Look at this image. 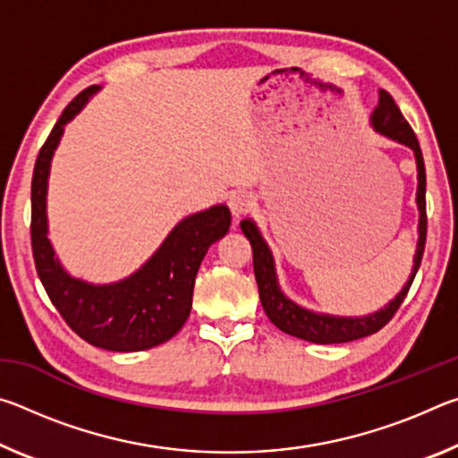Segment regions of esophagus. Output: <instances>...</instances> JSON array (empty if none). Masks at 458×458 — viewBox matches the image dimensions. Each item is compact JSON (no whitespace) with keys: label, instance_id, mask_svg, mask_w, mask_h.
Listing matches in <instances>:
<instances>
[{"label":"esophagus","instance_id":"obj_1","mask_svg":"<svg viewBox=\"0 0 458 458\" xmlns=\"http://www.w3.org/2000/svg\"><path fill=\"white\" fill-rule=\"evenodd\" d=\"M228 208H230L232 216H234V218L238 220V218H242V216H246L248 212L252 210L254 199H252V196H248V193H244V191L232 193L230 199H228Z\"/></svg>","mask_w":458,"mask_h":458}]
</instances>
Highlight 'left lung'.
Segmentation results:
<instances>
[{"instance_id":"8db88e82","label":"left lung","mask_w":458,"mask_h":458,"mask_svg":"<svg viewBox=\"0 0 458 458\" xmlns=\"http://www.w3.org/2000/svg\"><path fill=\"white\" fill-rule=\"evenodd\" d=\"M371 125L386 137L394 139L402 145L410 147L414 151L416 167H418V191H416V204L418 212H420V220H418V246L414 254V267L412 275H410L408 283L404 284L396 299L390 301L382 311L371 313L368 317H335V315H319L307 309L294 305L283 294L281 286L276 281L275 273V260L270 254L268 246L262 240L259 228L254 226V222L242 220L240 228H242L244 236L252 246V265H254V276H257L259 294L262 309L270 321H273L278 329L289 333L299 339L313 341V344H345V341L368 337L371 333H376L384 327V325L392 319L400 305L404 303L406 294L412 286L414 276L418 273V267L422 262L424 244H426V169H424V157L422 149L418 145L416 133L410 127V123L404 119V114L396 105V100L392 98L390 92L379 90V100L376 111L371 113Z\"/></svg>"}]
</instances>
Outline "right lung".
I'll list each match as a JSON object with an SVG mask.
<instances>
[{"mask_svg":"<svg viewBox=\"0 0 458 458\" xmlns=\"http://www.w3.org/2000/svg\"><path fill=\"white\" fill-rule=\"evenodd\" d=\"M98 87L84 89L62 111L38 153L32 177V252L38 276L52 305L76 335L108 352H141L165 344L183 327L191 311L193 283L208 248L230 228L226 206L182 220L159 250L125 281L90 284L66 273L48 240L46 191L54 149Z\"/></svg>","mask_w":458,"mask_h":458,"instance_id":"1","label":"right lung"}]
</instances>
